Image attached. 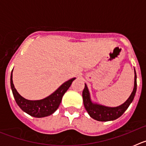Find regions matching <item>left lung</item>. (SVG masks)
Masks as SVG:
<instances>
[{
    "mask_svg": "<svg viewBox=\"0 0 146 146\" xmlns=\"http://www.w3.org/2000/svg\"><path fill=\"white\" fill-rule=\"evenodd\" d=\"M137 91V75L135 70V86L132 93L131 94L129 99L120 106L116 108H109L100 104H94L91 102L90 98L88 89L87 86L85 84V88L82 91V98L83 104L86 110H87L89 115L94 119L99 121H113L119 118L123 114L126 109L129 108V104L133 101Z\"/></svg>",
    "mask_w": 146,
    "mask_h": 146,
    "instance_id": "1",
    "label": "left lung"
}]
</instances>
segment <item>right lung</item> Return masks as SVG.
<instances>
[{
	"label": "right lung",
	"instance_id": "right-lung-1",
	"mask_svg": "<svg viewBox=\"0 0 146 146\" xmlns=\"http://www.w3.org/2000/svg\"><path fill=\"white\" fill-rule=\"evenodd\" d=\"M74 80L75 78H72L64 82V84L61 85L53 94L45 99H41V100H35V101L25 99L18 94L13 84L12 72L11 74L10 82H11V88L13 96L15 97V101L18 104V106L20 107L23 111L31 116L35 117V118H43V117L52 115L58 108L64 94L66 92Z\"/></svg>",
	"mask_w": 146,
	"mask_h": 146
}]
</instances>
